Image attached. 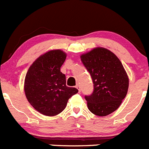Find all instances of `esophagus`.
Wrapping results in <instances>:
<instances>
[{"label":"esophagus","instance_id":"34e87169","mask_svg":"<svg viewBox=\"0 0 149 149\" xmlns=\"http://www.w3.org/2000/svg\"><path fill=\"white\" fill-rule=\"evenodd\" d=\"M75 87H76V88L79 90V92H80V85H79V84H77L76 86H75Z\"/></svg>","mask_w":149,"mask_h":149}]
</instances>
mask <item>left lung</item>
<instances>
[{
    "instance_id": "1",
    "label": "left lung",
    "mask_w": 149,
    "mask_h": 149,
    "mask_svg": "<svg viewBox=\"0 0 149 149\" xmlns=\"http://www.w3.org/2000/svg\"><path fill=\"white\" fill-rule=\"evenodd\" d=\"M90 72L94 91L85 96L87 108L97 116H106L116 111L126 96L129 79L118 56L108 49L95 47L80 56Z\"/></svg>"
}]
</instances>
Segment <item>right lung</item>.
Here are the masks:
<instances>
[{"mask_svg":"<svg viewBox=\"0 0 149 149\" xmlns=\"http://www.w3.org/2000/svg\"><path fill=\"white\" fill-rule=\"evenodd\" d=\"M67 57L61 49H53L39 56L30 66L24 80L26 97L32 107L47 116L62 113L68 100L78 93L66 85L60 68Z\"/></svg>","mask_w":149,"mask_h":149,"instance_id":"obj_1","label":"right lung"}]
</instances>
